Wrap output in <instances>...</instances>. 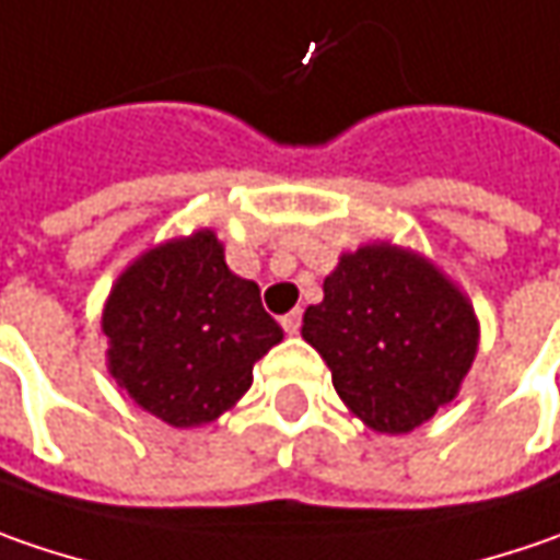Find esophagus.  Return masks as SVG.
Wrapping results in <instances>:
<instances>
[{
    "instance_id": "1",
    "label": "esophagus",
    "mask_w": 560,
    "mask_h": 560,
    "mask_svg": "<svg viewBox=\"0 0 560 560\" xmlns=\"http://www.w3.org/2000/svg\"><path fill=\"white\" fill-rule=\"evenodd\" d=\"M283 330H287V334H299V327H302V312H299V308H295V312H290V315H283Z\"/></svg>"
}]
</instances>
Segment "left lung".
I'll return each instance as SVG.
<instances>
[{
	"mask_svg": "<svg viewBox=\"0 0 560 560\" xmlns=\"http://www.w3.org/2000/svg\"><path fill=\"white\" fill-rule=\"evenodd\" d=\"M302 340L322 352L355 419L377 434H406L460 394L479 352V318L432 258L369 242L324 277Z\"/></svg>",
	"mask_w": 560,
	"mask_h": 560,
	"instance_id": "obj_1",
	"label": "left lung"
}]
</instances>
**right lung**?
Here are the masks:
<instances>
[{
	"mask_svg": "<svg viewBox=\"0 0 560 560\" xmlns=\"http://www.w3.org/2000/svg\"><path fill=\"white\" fill-rule=\"evenodd\" d=\"M100 330L106 372L173 429L220 419L252 387V369L283 340L255 280H242L213 230L151 245L116 277Z\"/></svg>",
	"mask_w": 560,
	"mask_h": 560,
	"instance_id": "add662e5",
	"label": "right lung"
}]
</instances>
